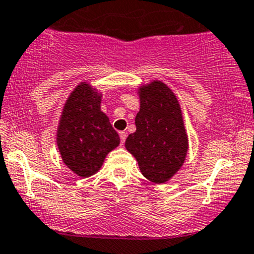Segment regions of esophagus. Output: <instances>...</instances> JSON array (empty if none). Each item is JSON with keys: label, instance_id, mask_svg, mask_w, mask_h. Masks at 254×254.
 Here are the masks:
<instances>
[{"label": "esophagus", "instance_id": "34e87169", "mask_svg": "<svg viewBox=\"0 0 254 254\" xmlns=\"http://www.w3.org/2000/svg\"><path fill=\"white\" fill-rule=\"evenodd\" d=\"M119 135H120V140H122V145H123V144L125 143V139H127V132L120 131Z\"/></svg>", "mask_w": 254, "mask_h": 254}]
</instances>
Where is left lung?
Instances as JSON below:
<instances>
[{"instance_id": "8db88e82", "label": "left lung", "mask_w": 254, "mask_h": 254, "mask_svg": "<svg viewBox=\"0 0 254 254\" xmlns=\"http://www.w3.org/2000/svg\"><path fill=\"white\" fill-rule=\"evenodd\" d=\"M138 94L136 130L127 138L125 148L148 181L162 184L177 174L186 160L188 135L183 114L174 92L163 81L141 85Z\"/></svg>"}]
</instances>
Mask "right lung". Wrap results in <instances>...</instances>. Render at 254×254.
<instances>
[{"label": "right lung", "mask_w": 254, "mask_h": 254, "mask_svg": "<svg viewBox=\"0 0 254 254\" xmlns=\"http://www.w3.org/2000/svg\"><path fill=\"white\" fill-rule=\"evenodd\" d=\"M101 96L82 81L68 95L61 113L56 144L63 162L77 177L98 173L106 155L120 144L119 135L101 111Z\"/></svg>", "instance_id": "1"}]
</instances>
